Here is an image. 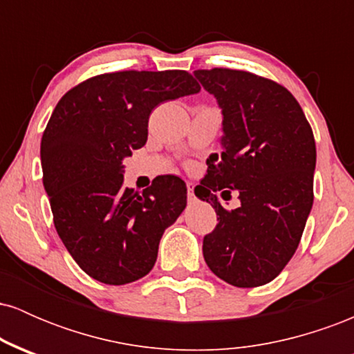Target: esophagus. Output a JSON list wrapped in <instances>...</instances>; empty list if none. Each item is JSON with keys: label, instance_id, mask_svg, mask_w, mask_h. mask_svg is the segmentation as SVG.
<instances>
[{"label": "esophagus", "instance_id": "esophagus-1", "mask_svg": "<svg viewBox=\"0 0 354 354\" xmlns=\"http://www.w3.org/2000/svg\"><path fill=\"white\" fill-rule=\"evenodd\" d=\"M186 188H188V200H194V185L193 183H188V185H186Z\"/></svg>", "mask_w": 354, "mask_h": 354}]
</instances>
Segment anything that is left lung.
<instances>
[{
  "label": "left lung",
  "mask_w": 354,
  "mask_h": 354,
  "mask_svg": "<svg viewBox=\"0 0 354 354\" xmlns=\"http://www.w3.org/2000/svg\"><path fill=\"white\" fill-rule=\"evenodd\" d=\"M223 109V153L209 158L194 194L218 214L203 239L206 265L223 281L254 288L273 281L293 258L313 206L316 145L301 106L286 88L250 71L196 70ZM216 190L240 194L225 210Z\"/></svg>",
  "instance_id": "left-lung-1"
}]
</instances>
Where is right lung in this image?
<instances>
[{
  "instance_id": "1",
  "label": "right lung",
  "mask_w": 354,
  "mask_h": 354,
  "mask_svg": "<svg viewBox=\"0 0 354 354\" xmlns=\"http://www.w3.org/2000/svg\"><path fill=\"white\" fill-rule=\"evenodd\" d=\"M200 89L188 71H116L76 84L56 104L41 138L43 185L61 241L96 281L120 286L153 270L186 185L166 174L143 193L124 188L123 160L145 146L158 104Z\"/></svg>"
}]
</instances>
